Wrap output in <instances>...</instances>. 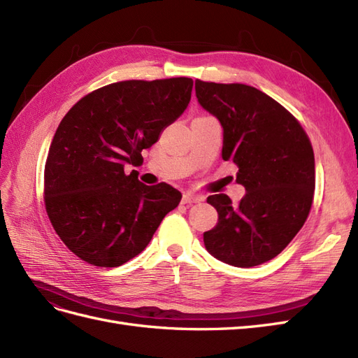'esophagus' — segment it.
<instances>
[{
  "instance_id": "34e87169",
  "label": "esophagus",
  "mask_w": 358,
  "mask_h": 358,
  "mask_svg": "<svg viewBox=\"0 0 358 358\" xmlns=\"http://www.w3.org/2000/svg\"><path fill=\"white\" fill-rule=\"evenodd\" d=\"M200 201H201V197L196 196V194H192V192H185L182 196L183 204H192V203H200Z\"/></svg>"
}]
</instances>
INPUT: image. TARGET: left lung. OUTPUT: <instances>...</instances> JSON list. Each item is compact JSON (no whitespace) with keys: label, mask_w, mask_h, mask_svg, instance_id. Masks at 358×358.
I'll list each match as a JSON object with an SVG mask.
<instances>
[{"label":"left lung","mask_w":358,"mask_h":358,"mask_svg":"<svg viewBox=\"0 0 358 358\" xmlns=\"http://www.w3.org/2000/svg\"><path fill=\"white\" fill-rule=\"evenodd\" d=\"M200 106L222 127V159L239 167L246 194L234 206L208 197L218 224L203 234L216 259L254 267L275 258L305 224L315 189V158L305 129L272 96L242 83L196 80Z\"/></svg>","instance_id":"obj_1"}]
</instances>
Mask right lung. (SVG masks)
I'll return each mask as SVG.
<instances>
[{
  "instance_id": "obj_1",
  "label": "right lung",
  "mask_w": 358,
  "mask_h": 358,
  "mask_svg": "<svg viewBox=\"0 0 358 358\" xmlns=\"http://www.w3.org/2000/svg\"><path fill=\"white\" fill-rule=\"evenodd\" d=\"M192 79L125 80L76 103L52 138L45 203L61 241L83 262L117 267L138 255L182 194L169 183L149 187L134 170L142 150L185 112Z\"/></svg>"
}]
</instances>
